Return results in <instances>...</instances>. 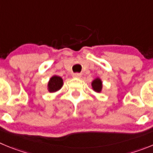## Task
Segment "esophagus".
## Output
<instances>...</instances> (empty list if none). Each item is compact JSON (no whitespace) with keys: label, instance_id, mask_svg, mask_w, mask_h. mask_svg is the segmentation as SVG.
I'll list each match as a JSON object with an SVG mask.
<instances>
[{"label":"esophagus","instance_id":"34e87169","mask_svg":"<svg viewBox=\"0 0 153 153\" xmlns=\"http://www.w3.org/2000/svg\"><path fill=\"white\" fill-rule=\"evenodd\" d=\"M81 73H74L73 75H72V76L74 77V78H80L81 77Z\"/></svg>","mask_w":153,"mask_h":153}]
</instances>
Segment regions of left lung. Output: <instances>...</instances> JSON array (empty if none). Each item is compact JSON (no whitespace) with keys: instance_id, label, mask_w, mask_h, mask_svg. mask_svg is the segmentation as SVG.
<instances>
[{"instance_id":"obj_1","label":"left lung","mask_w":153,"mask_h":153,"mask_svg":"<svg viewBox=\"0 0 153 153\" xmlns=\"http://www.w3.org/2000/svg\"><path fill=\"white\" fill-rule=\"evenodd\" d=\"M91 87L95 92L100 93L102 90V81L100 78L97 77L95 79L93 80L91 82Z\"/></svg>"}]
</instances>
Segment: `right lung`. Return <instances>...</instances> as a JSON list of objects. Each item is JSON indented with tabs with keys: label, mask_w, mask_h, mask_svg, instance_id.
Wrapping results in <instances>:
<instances>
[{
	"label": "right lung",
	"mask_w": 153,
	"mask_h": 153,
	"mask_svg": "<svg viewBox=\"0 0 153 153\" xmlns=\"http://www.w3.org/2000/svg\"><path fill=\"white\" fill-rule=\"evenodd\" d=\"M63 85V80L61 77L53 75L48 83V90L50 93H55L60 90Z\"/></svg>",
	"instance_id": "1"
}]
</instances>
